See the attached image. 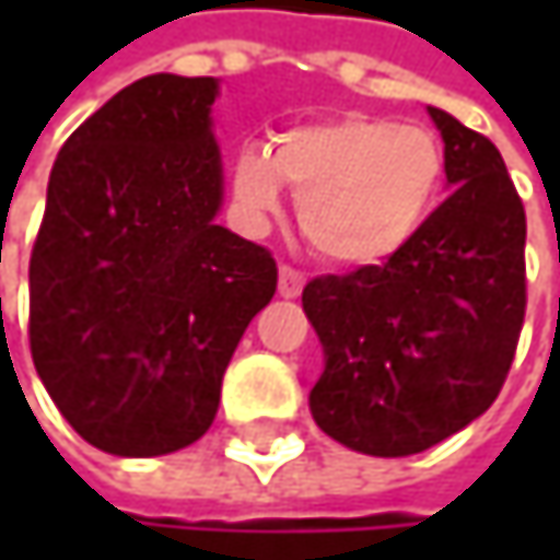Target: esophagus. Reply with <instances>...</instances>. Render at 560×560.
<instances>
[{
	"label": "esophagus",
	"mask_w": 560,
	"mask_h": 560,
	"mask_svg": "<svg viewBox=\"0 0 560 560\" xmlns=\"http://www.w3.org/2000/svg\"><path fill=\"white\" fill-rule=\"evenodd\" d=\"M304 288V276L291 266H281L279 269V294L281 298H298Z\"/></svg>",
	"instance_id": "34e87169"
}]
</instances>
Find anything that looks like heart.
I'll use <instances>...</instances> for the list:
<instances>
[{"label": "heart", "mask_w": 560, "mask_h": 560, "mask_svg": "<svg viewBox=\"0 0 560 560\" xmlns=\"http://www.w3.org/2000/svg\"><path fill=\"white\" fill-rule=\"evenodd\" d=\"M294 194V217L320 259L370 269L398 256L424 226L441 184V142L421 126L337 116L284 129L272 149L243 145L230 168L233 203L266 226Z\"/></svg>", "instance_id": "obj_1"}]
</instances>
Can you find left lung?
Segmentation results:
<instances>
[{
  "instance_id": "left-lung-1",
  "label": "left lung",
  "mask_w": 560,
  "mask_h": 560,
  "mask_svg": "<svg viewBox=\"0 0 560 560\" xmlns=\"http://www.w3.org/2000/svg\"><path fill=\"white\" fill-rule=\"evenodd\" d=\"M451 197L383 266L307 281L324 347L311 415L373 457L421 454L500 395L525 317V210L500 149L428 106Z\"/></svg>"
}]
</instances>
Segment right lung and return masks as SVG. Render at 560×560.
<instances>
[{
	"mask_svg": "<svg viewBox=\"0 0 560 560\" xmlns=\"http://www.w3.org/2000/svg\"><path fill=\"white\" fill-rule=\"evenodd\" d=\"M217 77L152 73L60 149L32 249V360L70 428L162 457L217 418L223 373L272 301L269 249L217 223Z\"/></svg>",
	"mask_w": 560,
	"mask_h": 560,
	"instance_id": "obj_1",
	"label": "right lung"
}]
</instances>
